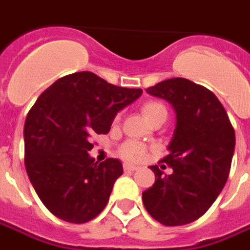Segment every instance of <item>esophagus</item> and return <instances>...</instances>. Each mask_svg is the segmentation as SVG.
<instances>
[{
	"instance_id": "esophagus-1",
	"label": "esophagus",
	"mask_w": 250,
	"mask_h": 250,
	"mask_svg": "<svg viewBox=\"0 0 250 250\" xmlns=\"http://www.w3.org/2000/svg\"><path fill=\"white\" fill-rule=\"evenodd\" d=\"M123 168H125V171H134V170L138 168V166H135V165H131V163H125Z\"/></svg>"
}]
</instances>
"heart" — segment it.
Instances as JSON below:
<instances>
[{
  "label": "heart",
  "mask_w": 250,
  "mask_h": 250,
  "mask_svg": "<svg viewBox=\"0 0 250 250\" xmlns=\"http://www.w3.org/2000/svg\"><path fill=\"white\" fill-rule=\"evenodd\" d=\"M142 112H143V115L146 116L147 119L152 122L159 115H167V108L161 102L150 100V102H146L142 105ZM119 152L125 159L135 162V161H141V159L145 158V155H146V147L143 146L142 143H139V142L128 141L122 145Z\"/></svg>",
  "instance_id": "1"
}]
</instances>
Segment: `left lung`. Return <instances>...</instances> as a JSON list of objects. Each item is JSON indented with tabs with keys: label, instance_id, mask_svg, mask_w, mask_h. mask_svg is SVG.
I'll use <instances>...</instances> for the list:
<instances>
[{
	"label": "left lung",
	"instance_id": "8db88e82",
	"mask_svg": "<svg viewBox=\"0 0 250 250\" xmlns=\"http://www.w3.org/2000/svg\"><path fill=\"white\" fill-rule=\"evenodd\" d=\"M146 91L173 105L177 123L168 155L162 159L173 171L150 167L155 182L142 194L143 205L163 225H186L204 215L225 186L234 128L214 93L188 79H167Z\"/></svg>",
	"mask_w": 250,
	"mask_h": 250
}]
</instances>
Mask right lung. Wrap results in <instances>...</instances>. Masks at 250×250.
Wrapping results in <instances>:
<instances>
[{
    "instance_id": "1",
    "label": "right lung",
    "mask_w": 250,
    "mask_h": 250,
    "mask_svg": "<svg viewBox=\"0 0 250 250\" xmlns=\"http://www.w3.org/2000/svg\"><path fill=\"white\" fill-rule=\"evenodd\" d=\"M142 92L83 71L56 80L36 100L25 120V168L52 214L84 224L105 208L123 166L114 158L95 162L92 136L107 134Z\"/></svg>"
}]
</instances>
